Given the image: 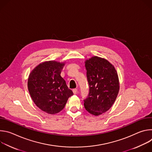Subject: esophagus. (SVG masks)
<instances>
[{
	"instance_id": "1",
	"label": "esophagus",
	"mask_w": 152,
	"mask_h": 152,
	"mask_svg": "<svg viewBox=\"0 0 152 152\" xmlns=\"http://www.w3.org/2000/svg\"><path fill=\"white\" fill-rule=\"evenodd\" d=\"M77 92V89H73V93L74 94H76Z\"/></svg>"
}]
</instances>
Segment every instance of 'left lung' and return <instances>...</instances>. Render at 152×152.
I'll use <instances>...</instances> for the list:
<instances>
[{"label": "left lung", "mask_w": 152, "mask_h": 152, "mask_svg": "<svg viewBox=\"0 0 152 152\" xmlns=\"http://www.w3.org/2000/svg\"><path fill=\"white\" fill-rule=\"evenodd\" d=\"M90 93L84 100L85 110L98 116L109 110L120 90L117 72L113 65L104 58L93 56L85 61Z\"/></svg>", "instance_id": "8db88e82"}]
</instances>
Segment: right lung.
Returning <instances> with one entry per match:
<instances>
[{
    "label": "right lung",
    "mask_w": 152,
    "mask_h": 152,
    "mask_svg": "<svg viewBox=\"0 0 152 152\" xmlns=\"http://www.w3.org/2000/svg\"><path fill=\"white\" fill-rule=\"evenodd\" d=\"M64 66L65 62L45 61L29 75L28 88L33 102L41 110L49 114L61 111L73 94L61 76Z\"/></svg>",
    "instance_id": "obj_1"
}]
</instances>
